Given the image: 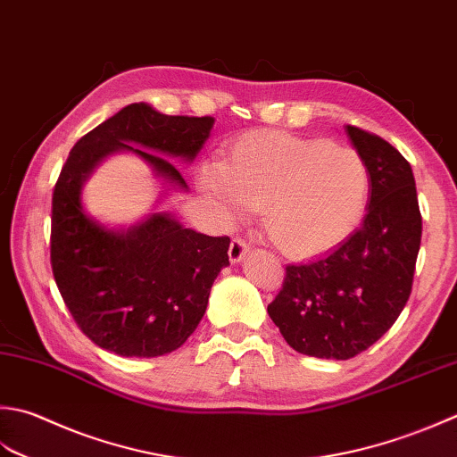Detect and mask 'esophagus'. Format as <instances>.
<instances>
[{
  "label": "esophagus",
  "mask_w": 457,
  "mask_h": 457,
  "mask_svg": "<svg viewBox=\"0 0 457 457\" xmlns=\"http://www.w3.org/2000/svg\"><path fill=\"white\" fill-rule=\"evenodd\" d=\"M249 252V244L245 239H241V237H231V241H229V249H228V255H229V262L231 263H237V262H241V259H244V255Z\"/></svg>",
  "instance_id": "1"
}]
</instances>
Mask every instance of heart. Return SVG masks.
<instances>
[{"mask_svg": "<svg viewBox=\"0 0 457 457\" xmlns=\"http://www.w3.org/2000/svg\"><path fill=\"white\" fill-rule=\"evenodd\" d=\"M200 186L229 216L263 208L273 244L311 257L353 234L366 210L370 172L359 152L323 138L259 130L239 137L226 162H208Z\"/></svg>", "mask_w": 457, "mask_h": 457, "instance_id": "1", "label": "heart"}]
</instances>
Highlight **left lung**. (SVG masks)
I'll use <instances>...</instances> for the list:
<instances>
[{
	"label": "left lung",
	"instance_id": "8db88e82",
	"mask_svg": "<svg viewBox=\"0 0 457 457\" xmlns=\"http://www.w3.org/2000/svg\"><path fill=\"white\" fill-rule=\"evenodd\" d=\"M346 132L370 172L362 226L330 253L285 267L281 289L267 305L291 348L337 361L361 354L396 323L412 293L422 239L408 160L378 134L353 124Z\"/></svg>",
	"mask_w": 457,
	"mask_h": 457
}]
</instances>
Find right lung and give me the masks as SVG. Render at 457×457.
Wrapping results in <instances>:
<instances>
[{
    "label": "right lung",
    "instance_id": "right-lung-1",
    "mask_svg": "<svg viewBox=\"0 0 457 457\" xmlns=\"http://www.w3.org/2000/svg\"><path fill=\"white\" fill-rule=\"evenodd\" d=\"M213 122L134 103L87 132L61 168L51 210L53 277L77 327L104 351L148 359L182 346L204 317L213 279L229 263V237L198 234L166 213L114 234L87 218L80 186L98 160L130 150L186 187L180 170L162 154L192 160Z\"/></svg>",
    "mask_w": 457,
    "mask_h": 457
}]
</instances>
